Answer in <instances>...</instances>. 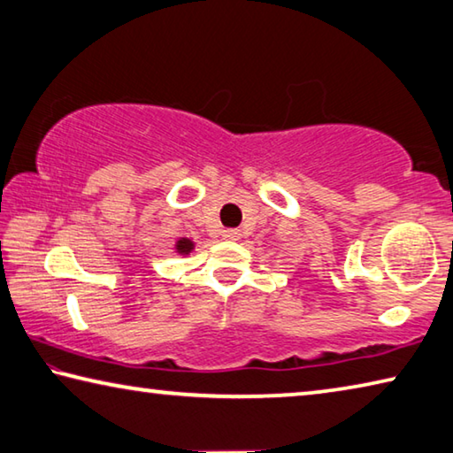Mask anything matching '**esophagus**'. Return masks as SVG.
<instances>
[{
	"label": "esophagus",
	"instance_id": "1",
	"mask_svg": "<svg viewBox=\"0 0 453 453\" xmlns=\"http://www.w3.org/2000/svg\"><path fill=\"white\" fill-rule=\"evenodd\" d=\"M221 235L226 237V240H240V235H242V232L240 229H224V232H221Z\"/></svg>",
	"mask_w": 453,
	"mask_h": 453
}]
</instances>
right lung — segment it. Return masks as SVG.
<instances>
[{
    "label": "right lung",
    "instance_id": "add662e5",
    "mask_svg": "<svg viewBox=\"0 0 453 453\" xmlns=\"http://www.w3.org/2000/svg\"><path fill=\"white\" fill-rule=\"evenodd\" d=\"M191 250H194V243H191L189 240H180L178 242V251H180V254H189Z\"/></svg>",
    "mask_w": 453,
    "mask_h": 453
}]
</instances>
